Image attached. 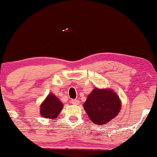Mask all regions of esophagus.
<instances>
[{
  "instance_id": "obj_1",
  "label": "esophagus",
  "mask_w": 157,
  "mask_h": 157,
  "mask_svg": "<svg viewBox=\"0 0 157 157\" xmlns=\"http://www.w3.org/2000/svg\"><path fill=\"white\" fill-rule=\"evenodd\" d=\"M70 102H71L73 105H79V103H80L78 100L77 99H71L70 100Z\"/></svg>"
}]
</instances>
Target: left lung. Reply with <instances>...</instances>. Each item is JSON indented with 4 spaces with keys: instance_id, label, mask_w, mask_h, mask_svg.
<instances>
[{
    "instance_id": "1",
    "label": "left lung",
    "mask_w": 157,
    "mask_h": 157,
    "mask_svg": "<svg viewBox=\"0 0 157 157\" xmlns=\"http://www.w3.org/2000/svg\"><path fill=\"white\" fill-rule=\"evenodd\" d=\"M84 108L93 123L102 125L117 117L120 110L121 101L111 90L95 88L88 95Z\"/></svg>"
}]
</instances>
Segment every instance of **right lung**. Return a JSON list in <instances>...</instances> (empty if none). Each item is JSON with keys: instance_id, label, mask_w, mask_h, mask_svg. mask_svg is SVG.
Returning a JSON list of instances; mask_svg holds the SVG:
<instances>
[{"instance_id": "obj_1", "label": "right lung", "mask_w": 157, "mask_h": 157, "mask_svg": "<svg viewBox=\"0 0 157 157\" xmlns=\"http://www.w3.org/2000/svg\"><path fill=\"white\" fill-rule=\"evenodd\" d=\"M63 108V104L53 94H50L40 105V115L46 119H55Z\"/></svg>"}]
</instances>
